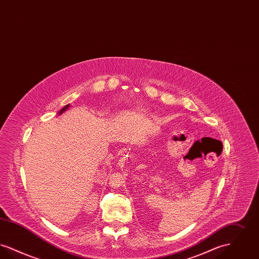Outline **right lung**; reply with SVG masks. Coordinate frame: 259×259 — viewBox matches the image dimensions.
Wrapping results in <instances>:
<instances>
[{"label":"right lung","instance_id":"right-lung-1","mask_svg":"<svg viewBox=\"0 0 259 259\" xmlns=\"http://www.w3.org/2000/svg\"><path fill=\"white\" fill-rule=\"evenodd\" d=\"M70 107H71V106H70V104H68V105H66L65 107H63L61 110L58 111V115H60V114H62L63 112H65L67 110H69V108H70Z\"/></svg>","mask_w":259,"mask_h":259}]
</instances>
